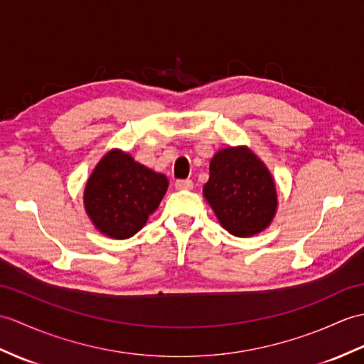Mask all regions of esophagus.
<instances>
[{
    "label": "esophagus",
    "instance_id": "1",
    "mask_svg": "<svg viewBox=\"0 0 364 364\" xmlns=\"http://www.w3.org/2000/svg\"><path fill=\"white\" fill-rule=\"evenodd\" d=\"M192 188H193V183L191 180L175 181V189H178V191H189Z\"/></svg>",
    "mask_w": 364,
    "mask_h": 364
}]
</instances>
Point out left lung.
Wrapping results in <instances>:
<instances>
[{"label": "left lung", "instance_id": "obj_1", "mask_svg": "<svg viewBox=\"0 0 364 364\" xmlns=\"http://www.w3.org/2000/svg\"><path fill=\"white\" fill-rule=\"evenodd\" d=\"M203 196L220 225L235 237H251L267 230L277 213L273 175L247 146L217 151L209 163Z\"/></svg>", "mask_w": 364, "mask_h": 364}]
</instances>
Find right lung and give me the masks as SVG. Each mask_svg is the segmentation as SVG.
Segmentation results:
<instances>
[{
    "label": "right lung",
    "mask_w": 364,
    "mask_h": 364,
    "mask_svg": "<svg viewBox=\"0 0 364 364\" xmlns=\"http://www.w3.org/2000/svg\"><path fill=\"white\" fill-rule=\"evenodd\" d=\"M168 188L164 173L151 171L121 149H112L92 168L83 189V208L96 230L109 239L136 234Z\"/></svg>",
    "instance_id": "add662e5"
}]
</instances>
